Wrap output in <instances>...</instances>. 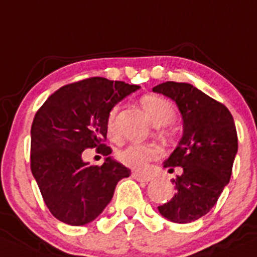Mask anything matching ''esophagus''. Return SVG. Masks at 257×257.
<instances>
[{"label":"esophagus","instance_id":"34e87169","mask_svg":"<svg viewBox=\"0 0 257 257\" xmlns=\"http://www.w3.org/2000/svg\"><path fill=\"white\" fill-rule=\"evenodd\" d=\"M133 178L134 179L139 180V182H150L153 178L150 175H146V174H141V173H133Z\"/></svg>","mask_w":257,"mask_h":257}]
</instances>
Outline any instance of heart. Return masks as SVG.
Instances as JSON below:
<instances>
[{
    "label": "heart",
    "mask_w": 257,
    "mask_h": 257,
    "mask_svg": "<svg viewBox=\"0 0 257 257\" xmlns=\"http://www.w3.org/2000/svg\"><path fill=\"white\" fill-rule=\"evenodd\" d=\"M143 108L154 124L161 126L168 124L175 118V107L169 99L158 94H146L140 99ZM116 113L117 107L111 108L107 116V131L109 136H116ZM159 155V149L153 144H141V145H130L117 154V160L126 167L135 170H141L146 164Z\"/></svg>",
    "instance_id": "heart-1"
}]
</instances>
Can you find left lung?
Wrapping results in <instances>:
<instances>
[{
    "label": "left lung",
    "mask_w": 257,
    "mask_h": 257,
    "mask_svg": "<svg viewBox=\"0 0 257 257\" xmlns=\"http://www.w3.org/2000/svg\"><path fill=\"white\" fill-rule=\"evenodd\" d=\"M175 101L184 119L179 145L165 168L182 167L172 179L177 194L159 212L175 223H189L208 213L229 182L237 148L233 117L226 106L188 83L165 82L154 87Z\"/></svg>",
    "instance_id": "8db88e82"
}]
</instances>
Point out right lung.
<instances>
[{"label":"right lung","mask_w":257,"mask_h":257,"mask_svg":"<svg viewBox=\"0 0 257 257\" xmlns=\"http://www.w3.org/2000/svg\"><path fill=\"white\" fill-rule=\"evenodd\" d=\"M139 85L92 77L63 85L38 109L31 126L30 168L50 213L70 226L98 217L130 169L113 159L90 167L81 160L85 148L112 153L103 144L107 116Z\"/></svg>","instance_id":"1"}]
</instances>
